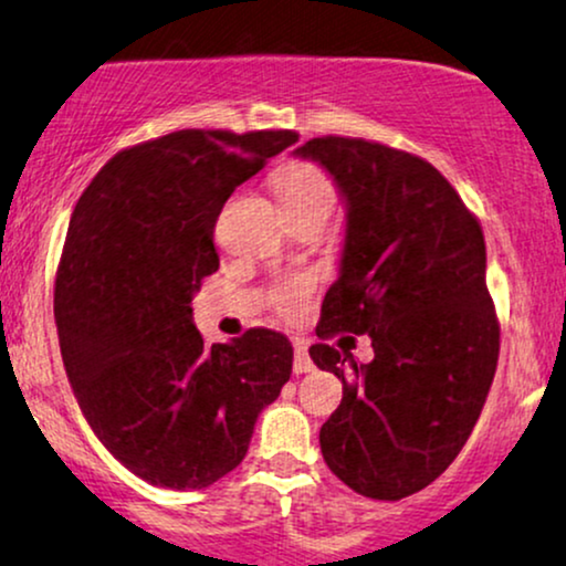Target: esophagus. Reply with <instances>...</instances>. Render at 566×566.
<instances>
[{
	"label": "esophagus",
	"mask_w": 566,
	"mask_h": 566,
	"mask_svg": "<svg viewBox=\"0 0 566 566\" xmlns=\"http://www.w3.org/2000/svg\"><path fill=\"white\" fill-rule=\"evenodd\" d=\"M292 369H295V375H305L314 369V361H311L308 348H305L303 340H295V359H292Z\"/></svg>",
	"instance_id": "obj_1"
}]
</instances>
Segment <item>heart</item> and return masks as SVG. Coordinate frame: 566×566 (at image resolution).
<instances>
[{
    "instance_id": "heart-1",
    "label": "heart",
    "mask_w": 566,
    "mask_h": 566,
    "mask_svg": "<svg viewBox=\"0 0 566 566\" xmlns=\"http://www.w3.org/2000/svg\"><path fill=\"white\" fill-rule=\"evenodd\" d=\"M274 188L284 207V216L297 218L305 212H324L329 216L335 207V186L322 167L311 161H292L274 175ZM308 297V282L295 279L276 295V308L282 314H297Z\"/></svg>"
}]
</instances>
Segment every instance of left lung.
Masks as SVG:
<instances>
[{
    "label": "left lung",
    "instance_id": "8db88e82",
    "mask_svg": "<svg viewBox=\"0 0 566 566\" xmlns=\"http://www.w3.org/2000/svg\"><path fill=\"white\" fill-rule=\"evenodd\" d=\"M295 154L319 161L346 199L340 274L316 335H369L375 350L356 365L346 348H308L343 380L340 407L319 431L324 463L359 495L401 500L450 469L495 378L500 324L482 226L415 154L337 135Z\"/></svg>",
    "mask_w": 566,
    "mask_h": 566
}]
</instances>
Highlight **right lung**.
I'll return each instance as SVG.
<instances>
[{
  "label": "right lung",
  "instance_id": "obj_1",
  "mask_svg": "<svg viewBox=\"0 0 566 566\" xmlns=\"http://www.w3.org/2000/svg\"><path fill=\"white\" fill-rule=\"evenodd\" d=\"M295 140L178 129L116 154L76 201L55 276L63 367L95 437L143 482L216 484L290 380L287 337L255 327L205 346L191 301L220 265L226 199Z\"/></svg>",
  "mask_w": 566,
  "mask_h": 566
}]
</instances>
